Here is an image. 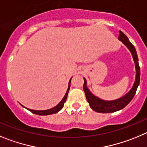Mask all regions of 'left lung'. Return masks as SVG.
Wrapping results in <instances>:
<instances>
[{"mask_svg": "<svg viewBox=\"0 0 147 147\" xmlns=\"http://www.w3.org/2000/svg\"><path fill=\"white\" fill-rule=\"evenodd\" d=\"M119 40L121 42H123L125 46H127V48L129 49V51L131 52V54H132L135 62V66H136V80H135L134 84L132 85V88L124 96L115 100L106 101V100H103L96 96L90 92V90L87 87V80L84 78L85 82H84V85H83V89H84V91L85 93L87 101L89 103L90 107L96 112L102 113H109L116 112V111H119V110L124 108L132 101L135 94H136L138 87L139 85L141 72H140L138 58L136 49L133 46V45L129 42L128 37L121 31H119Z\"/></svg>", "mask_w": 147, "mask_h": 147, "instance_id": "obj_1", "label": "left lung"}]
</instances>
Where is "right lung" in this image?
<instances>
[{
  "instance_id": "right-lung-1",
  "label": "right lung",
  "mask_w": 147,
  "mask_h": 147,
  "mask_svg": "<svg viewBox=\"0 0 147 147\" xmlns=\"http://www.w3.org/2000/svg\"><path fill=\"white\" fill-rule=\"evenodd\" d=\"M71 79L72 77L71 78V80H69V82H68V87H67V91H66V93L65 94V96L63 97L62 100H61V102L58 104L57 106H55L53 108H51L49 109V110H32V109H28L25 107L24 106H23V107H25L26 108L27 110L31 111L32 113L34 114H37V115H51V114H54V113H58L59 111H60L62 109L63 106H64V104L65 102H66V100H67V94H68V91H69V89H70V87H71Z\"/></svg>"
}]
</instances>
